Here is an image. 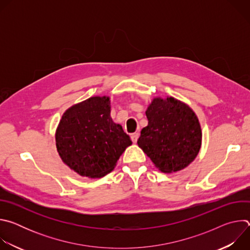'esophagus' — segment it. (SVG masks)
Returning <instances> with one entry per match:
<instances>
[{
    "mask_svg": "<svg viewBox=\"0 0 250 250\" xmlns=\"http://www.w3.org/2000/svg\"><path fill=\"white\" fill-rule=\"evenodd\" d=\"M138 137H139V133H138V132H135V133L131 134V140H132L133 144H136V141H137Z\"/></svg>",
    "mask_w": 250,
    "mask_h": 250,
    "instance_id": "obj_1",
    "label": "esophagus"
}]
</instances>
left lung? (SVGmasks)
I'll use <instances>...</instances> for the list:
<instances>
[{"label":"left lung","mask_w":250,"mask_h":250,"mask_svg":"<svg viewBox=\"0 0 250 250\" xmlns=\"http://www.w3.org/2000/svg\"><path fill=\"white\" fill-rule=\"evenodd\" d=\"M146 115L148 125L141 129L137 145L155 167L170 174L190 165L202 146L201 125L194 111L173 97H156Z\"/></svg>","instance_id":"1"}]
</instances>
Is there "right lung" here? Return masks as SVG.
<instances>
[{"instance_id": "1", "label": "right lung", "mask_w": 250, "mask_h": 250, "mask_svg": "<svg viewBox=\"0 0 250 250\" xmlns=\"http://www.w3.org/2000/svg\"><path fill=\"white\" fill-rule=\"evenodd\" d=\"M55 142L63 163L89 178L112 172L132 144L122 125L113 122L106 96L91 97L67 109L56 128Z\"/></svg>"}]
</instances>
